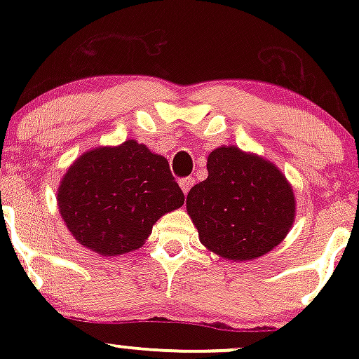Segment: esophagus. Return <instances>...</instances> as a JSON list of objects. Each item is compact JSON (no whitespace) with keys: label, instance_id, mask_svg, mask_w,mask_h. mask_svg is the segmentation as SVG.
Here are the masks:
<instances>
[{"label":"esophagus","instance_id":"1","mask_svg":"<svg viewBox=\"0 0 359 359\" xmlns=\"http://www.w3.org/2000/svg\"><path fill=\"white\" fill-rule=\"evenodd\" d=\"M194 182H196V180H194L192 177H184V179L179 180V185H180V189H182V192L187 194L189 191H191Z\"/></svg>","mask_w":359,"mask_h":359}]
</instances>
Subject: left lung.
<instances>
[{
  "instance_id": "obj_1",
  "label": "left lung",
  "mask_w": 359,
  "mask_h": 359,
  "mask_svg": "<svg viewBox=\"0 0 359 359\" xmlns=\"http://www.w3.org/2000/svg\"><path fill=\"white\" fill-rule=\"evenodd\" d=\"M208 179L187 194V212L208 250L233 262L277 248L294 224L295 197L269 160L238 147L208 156Z\"/></svg>"
}]
</instances>
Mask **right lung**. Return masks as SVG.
Wrapping results in <instances>:
<instances>
[{
  "instance_id": "1",
  "label": "right lung",
  "mask_w": 359,
  "mask_h": 359,
  "mask_svg": "<svg viewBox=\"0 0 359 359\" xmlns=\"http://www.w3.org/2000/svg\"><path fill=\"white\" fill-rule=\"evenodd\" d=\"M62 219L82 246L102 257L145 245L163 214L184 204L165 156L128 140L82 154L57 192Z\"/></svg>"
}]
</instances>
